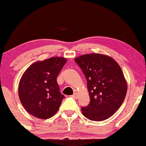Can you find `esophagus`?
I'll return each mask as SVG.
<instances>
[{"label": "esophagus", "instance_id": "esophagus-1", "mask_svg": "<svg viewBox=\"0 0 146 146\" xmlns=\"http://www.w3.org/2000/svg\"><path fill=\"white\" fill-rule=\"evenodd\" d=\"M72 97L73 98V99H77V97H78V96H77V94H76V93H74V94H72Z\"/></svg>", "mask_w": 146, "mask_h": 146}]
</instances>
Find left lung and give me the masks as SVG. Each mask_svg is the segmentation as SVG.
<instances>
[{
	"label": "left lung",
	"mask_w": 146,
	"mask_h": 146,
	"mask_svg": "<svg viewBox=\"0 0 146 146\" xmlns=\"http://www.w3.org/2000/svg\"><path fill=\"white\" fill-rule=\"evenodd\" d=\"M87 80L90 101L82 107L87 119L101 121L112 117L121 106L127 92V83L119 64L111 57L91 53L74 59Z\"/></svg>",
	"instance_id": "8db88e82"
}]
</instances>
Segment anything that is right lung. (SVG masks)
Returning <instances> with one entry per match:
<instances>
[{
    "mask_svg": "<svg viewBox=\"0 0 146 146\" xmlns=\"http://www.w3.org/2000/svg\"><path fill=\"white\" fill-rule=\"evenodd\" d=\"M66 62L63 57H52L33 63L23 74L19 98L31 115L47 119L58 110L65 96L60 94L56 78Z\"/></svg>",
    "mask_w": 146,
    "mask_h": 146,
    "instance_id": "1",
    "label": "right lung"
}]
</instances>
